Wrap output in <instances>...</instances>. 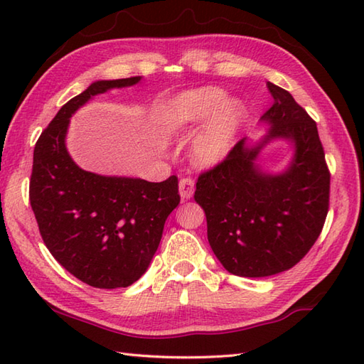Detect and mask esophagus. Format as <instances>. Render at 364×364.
I'll list each match as a JSON object with an SVG mask.
<instances>
[{"label":"esophagus","mask_w":364,"mask_h":364,"mask_svg":"<svg viewBox=\"0 0 364 364\" xmlns=\"http://www.w3.org/2000/svg\"><path fill=\"white\" fill-rule=\"evenodd\" d=\"M180 196L183 200H188L194 196V180L192 178H183L180 181Z\"/></svg>","instance_id":"obj_1"}]
</instances>
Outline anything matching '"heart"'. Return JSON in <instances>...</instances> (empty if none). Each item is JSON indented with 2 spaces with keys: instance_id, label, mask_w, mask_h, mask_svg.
I'll use <instances>...</instances> for the list:
<instances>
[{
  "instance_id": "1",
  "label": "heart",
  "mask_w": 364,
  "mask_h": 364,
  "mask_svg": "<svg viewBox=\"0 0 364 364\" xmlns=\"http://www.w3.org/2000/svg\"><path fill=\"white\" fill-rule=\"evenodd\" d=\"M227 100L223 89L200 87L181 92L164 107L162 123L173 134L188 133L215 115L192 142L191 158L197 166H214L225 158L242 127L245 117L242 105Z\"/></svg>"
}]
</instances>
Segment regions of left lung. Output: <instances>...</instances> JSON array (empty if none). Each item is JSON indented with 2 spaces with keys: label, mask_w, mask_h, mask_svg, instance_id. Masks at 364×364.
I'll return each mask as SVG.
<instances>
[{
  "label": "left lung",
  "mask_w": 364,
  "mask_h": 364,
  "mask_svg": "<svg viewBox=\"0 0 364 364\" xmlns=\"http://www.w3.org/2000/svg\"><path fill=\"white\" fill-rule=\"evenodd\" d=\"M274 105L261 120L270 128L257 146L241 139L218 166L200 173L196 202L203 208L208 241L230 274L269 277L294 267L319 237L328 213L330 172L316 122L288 90L267 82ZM277 136L296 151L280 176L254 164Z\"/></svg>",
  "instance_id": "8db88e82"
}]
</instances>
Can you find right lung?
Returning <instances> with one entry per match:
<instances>
[{
	"label": "right lung",
	"instance_id": "add662e5",
	"mask_svg": "<svg viewBox=\"0 0 364 364\" xmlns=\"http://www.w3.org/2000/svg\"><path fill=\"white\" fill-rule=\"evenodd\" d=\"M141 76L97 81L67 102L34 146L29 202L46 249L78 280L100 289L127 288L156 253L166 219L180 203L178 178L150 183L80 168L65 149L72 114Z\"/></svg>",
	"mask_w": 364,
	"mask_h": 364
}]
</instances>
